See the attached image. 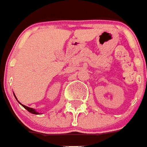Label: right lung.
Instances as JSON below:
<instances>
[{"label":"right lung","mask_w":147,"mask_h":147,"mask_svg":"<svg viewBox=\"0 0 147 147\" xmlns=\"http://www.w3.org/2000/svg\"><path fill=\"white\" fill-rule=\"evenodd\" d=\"M15 98L17 99V98L15 97ZM20 104H21V103H20ZM21 105H22V104H21ZM22 105V106L24 107V108H25V109H26V110H28V111H29V112H31V113H32V114H35V115L39 114V113H38V112H37V111H36V110H35V109H32V108H29V107L25 106V105Z\"/></svg>","instance_id":"obj_1"}]
</instances>
